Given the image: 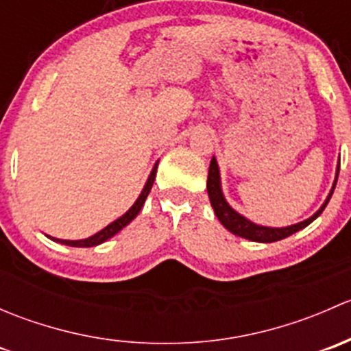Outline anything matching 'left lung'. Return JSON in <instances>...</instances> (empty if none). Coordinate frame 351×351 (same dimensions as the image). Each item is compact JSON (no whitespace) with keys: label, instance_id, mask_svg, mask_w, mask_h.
I'll return each instance as SVG.
<instances>
[{"label":"left lung","instance_id":"obj_1","mask_svg":"<svg viewBox=\"0 0 351 351\" xmlns=\"http://www.w3.org/2000/svg\"><path fill=\"white\" fill-rule=\"evenodd\" d=\"M338 173H339V162H338V168H336V178H335V183H332L331 192H329V195L326 200H324V204L321 205L319 210H317L314 215H311L309 219H306V221L297 222V224L293 226H287V228H267V226H258L254 224V222L247 221V219L243 217L241 214H238V212H236L234 208L226 202L224 195H222L221 175H219V166H217V161H215V158H212L210 166H208L207 192H208V198H210V205L212 208H214L215 215H217L221 224L224 226L228 231H231L232 234L239 236V238L250 239V241L275 243V241H280V239L289 238L290 234L300 231V229H304L306 226H309L314 219L319 217L321 212H323L324 207L328 205L332 192H335L336 182H338Z\"/></svg>","mask_w":351,"mask_h":351}]
</instances>
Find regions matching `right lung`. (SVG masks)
Listing matches in <instances>:
<instances>
[{
  "mask_svg": "<svg viewBox=\"0 0 351 351\" xmlns=\"http://www.w3.org/2000/svg\"><path fill=\"white\" fill-rule=\"evenodd\" d=\"M156 169H158V162L154 165L153 171H151L149 178H147L146 185H144L143 192H141V195L136 200V204H134L132 207H130L129 210H127L125 214L122 215V217H119L117 221H113L112 224H108L107 228L101 229L100 232L93 234L91 238L77 239V241H69V239H56V238H51V236H49V238H51L52 241H56V243H61V244H66V246H74V247H91V246H98V244L105 243L107 239L112 238V236H115L117 232L122 231V229L125 228L127 224H130V222L136 219V215L139 214L141 208H143V205H144V202H146L147 195H149L151 189H153V183H154V178H156Z\"/></svg>",
  "mask_w": 351,
  "mask_h": 351,
  "instance_id": "obj_1",
  "label": "right lung"
}]
</instances>
